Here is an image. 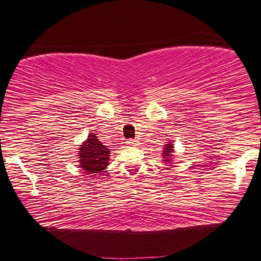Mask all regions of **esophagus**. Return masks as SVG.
<instances>
[{
  "label": "esophagus",
  "mask_w": 261,
  "mask_h": 261,
  "mask_svg": "<svg viewBox=\"0 0 261 261\" xmlns=\"http://www.w3.org/2000/svg\"><path fill=\"white\" fill-rule=\"evenodd\" d=\"M126 144L127 145H130V146H135V145H137L138 144V140H137L136 138L135 139H129V140H126Z\"/></svg>",
  "instance_id": "obj_1"
}]
</instances>
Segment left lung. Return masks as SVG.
Listing matches in <instances>:
<instances>
[{"instance_id":"left-lung-1","label":"left lung","mask_w":261,"mask_h":261,"mask_svg":"<svg viewBox=\"0 0 261 261\" xmlns=\"http://www.w3.org/2000/svg\"><path fill=\"white\" fill-rule=\"evenodd\" d=\"M173 145L171 144H167L166 146H165V151H163V153H162V156L166 159V162H168V161H170V156H171V153H173Z\"/></svg>"}]
</instances>
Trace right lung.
I'll list each match as a JSON object with an SVG mask.
<instances>
[{
	"label": "right lung",
	"mask_w": 261,
	"mask_h": 261,
	"mask_svg": "<svg viewBox=\"0 0 261 261\" xmlns=\"http://www.w3.org/2000/svg\"><path fill=\"white\" fill-rule=\"evenodd\" d=\"M110 151L101 144L95 135L88 136L87 140L79 148L81 167L86 174H99L108 165Z\"/></svg>",
	"instance_id": "1"
}]
</instances>
